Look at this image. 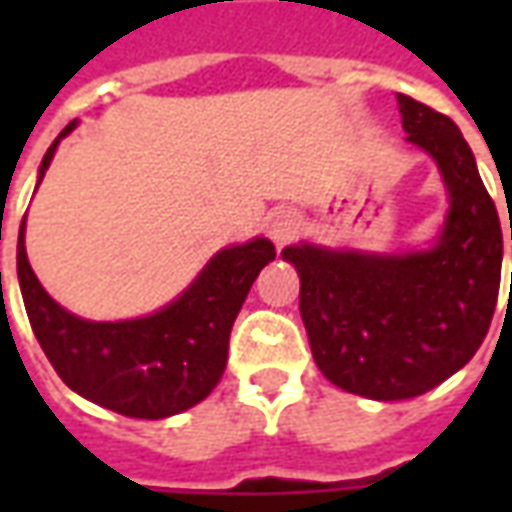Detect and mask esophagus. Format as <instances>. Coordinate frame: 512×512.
I'll return each mask as SVG.
<instances>
[{
  "label": "esophagus",
  "instance_id": "obj_1",
  "mask_svg": "<svg viewBox=\"0 0 512 512\" xmlns=\"http://www.w3.org/2000/svg\"><path fill=\"white\" fill-rule=\"evenodd\" d=\"M301 227L299 213L293 211V208H279V211L271 213V219H268V235L274 238V244H288L296 238Z\"/></svg>",
  "mask_w": 512,
  "mask_h": 512
}]
</instances>
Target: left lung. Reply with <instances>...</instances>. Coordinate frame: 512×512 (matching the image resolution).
Segmentation results:
<instances>
[{"label": "left lung", "mask_w": 512, "mask_h": 512, "mask_svg": "<svg viewBox=\"0 0 512 512\" xmlns=\"http://www.w3.org/2000/svg\"><path fill=\"white\" fill-rule=\"evenodd\" d=\"M397 104L408 142L436 158L450 189L439 244L400 257L307 244L282 252L301 277V321L315 365L332 384L370 400L425 395L458 373L483 345L502 277L499 213L463 134L408 95H397Z\"/></svg>", "instance_id": "left-lung-1"}]
</instances>
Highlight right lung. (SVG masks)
<instances>
[{
    "mask_svg": "<svg viewBox=\"0 0 512 512\" xmlns=\"http://www.w3.org/2000/svg\"><path fill=\"white\" fill-rule=\"evenodd\" d=\"M76 123H68L40 164L46 175L54 150ZM277 257L266 238L230 246L178 301L156 315L120 323L82 321L40 288L18 233V282L32 332L57 376L98 406L139 419H161L197 406L211 395L227 365L230 329L246 293Z\"/></svg>",
    "mask_w": 512,
    "mask_h": 512,
    "instance_id": "right-lung-1",
    "label": "right lung"
}]
</instances>
